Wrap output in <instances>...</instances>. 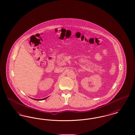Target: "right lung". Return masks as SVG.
I'll use <instances>...</instances> for the list:
<instances>
[{"label": "right lung", "instance_id": "add662e5", "mask_svg": "<svg viewBox=\"0 0 135 135\" xmlns=\"http://www.w3.org/2000/svg\"><path fill=\"white\" fill-rule=\"evenodd\" d=\"M47 98V97L45 98H44V99H40V100H38V99H34V100H45Z\"/></svg>", "mask_w": 135, "mask_h": 135}]
</instances>
